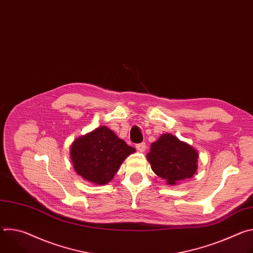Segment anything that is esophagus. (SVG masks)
Segmentation results:
<instances>
[{"label": "esophagus", "instance_id": "esophagus-1", "mask_svg": "<svg viewBox=\"0 0 253 253\" xmlns=\"http://www.w3.org/2000/svg\"><path fill=\"white\" fill-rule=\"evenodd\" d=\"M136 149L139 151V152H144L146 149V143H139V144H136Z\"/></svg>", "mask_w": 253, "mask_h": 253}]
</instances>
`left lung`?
<instances>
[{"instance_id": "obj_1", "label": "left lung", "mask_w": 253, "mask_h": 253, "mask_svg": "<svg viewBox=\"0 0 253 253\" xmlns=\"http://www.w3.org/2000/svg\"><path fill=\"white\" fill-rule=\"evenodd\" d=\"M147 159L154 173L163 178L167 184L173 185L194 175L198 153L189 144L166 133L151 144Z\"/></svg>"}]
</instances>
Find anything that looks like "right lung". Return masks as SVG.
Wrapping results in <instances>:
<instances>
[{"instance_id": "obj_1", "label": "right lung", "mask_w": 253, "mask_h": 253, "mask_svg": "<svg viewBox=\"0 0 253 253\" xmlns=\"http://www.w3.org/2000/svg\"><path fill=\"white\" fill-rule=\"evenodd\" d=\"M135 149L106 126L77 138L71 146V160L78 175L89 182H110L127 156Z\"/></svg>"}]
</instances>
